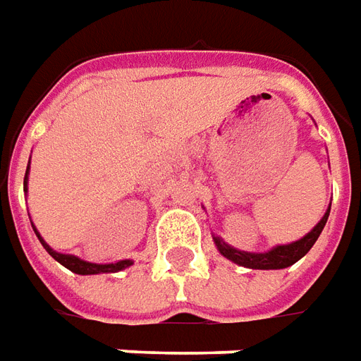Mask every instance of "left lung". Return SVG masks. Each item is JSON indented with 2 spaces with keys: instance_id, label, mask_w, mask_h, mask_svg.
Returning a JSON list of instances; mask_svg holds the SVG:
<instances>
[{
  "instance_id": "8db88e82",
  "label": "left lung",
  "mask_w": 361,
  "mask_h": 361,
  "mask_svg": "<svg viewBox=\"0 0 361 361\" xmlns=\"http://www.w3.org/2000/svg\"><path fill=\"white\" fill-rule=\"evenodd\" d=\"M328 214H330V206H328L326 214L322 216V220L310 230L305 238H300L297 242L287 243V245H275L273 250L265 253H250V252H240L232 245L224 242L222 238L214 235V243L218 247V252L222 253L226 259L233 261L242 267H250V269H285L293 263H297L300 257H305L310 252V247L314 245L318 240L320 232L324 230L328 220Z\"/></svg>"
}]
</instances>
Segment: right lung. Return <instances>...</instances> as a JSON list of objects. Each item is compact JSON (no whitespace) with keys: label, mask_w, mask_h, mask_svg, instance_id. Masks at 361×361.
<instances>
[{"label":"right lung","mask_w":361,"mask_h":361,"mask_svg":"<svg viewBox=\"0 0 361 361\" xmlns=\"http://www.w3.org/2000/svg\"><path fill=\"white\" fill-rule=\"evenodd\" d=\"M31 163V161H29ZM27 178H29V166H27V171H25V180H23V190L27 192ZM33 226V224H31ZM35 233H37V238H39V242L43 243V247L49 252L51 257L59 261L61 265H64L66 269H71L72 273H78V275H98V273H116V271H121L129 267V265H133V261L131 259H121L116 261V263H90V261H84L80 257H76V255H71V253H59L52 250L49 243L44 242L43 238H41V233L37 232V228L33 226Z\"/></svg>","instance_id":"obj_1"}]
</instances>
